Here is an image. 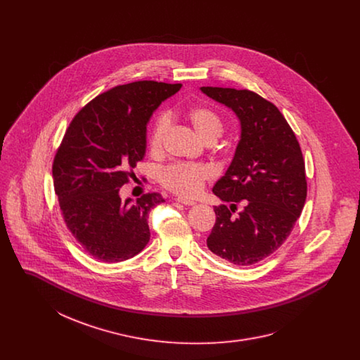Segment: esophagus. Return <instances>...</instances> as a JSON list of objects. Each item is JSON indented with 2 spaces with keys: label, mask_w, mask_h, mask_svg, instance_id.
<instances>
[{
  "label": "esophagus",
  "mask_w": 360,
  "mask_h": 360,
  "mask_svg": "<svg viewBox=\"0 0 360 360\" xmlns=\"http://www.w3.org/2000/svg\"><path fill=\"white\" fill-rule=\"evenodd\" d=\"M175 201H176L178 204H182V205H194V202H193V201H190V200H185V198H175Z\"/></svg>",
  "instance_id": "34e87169"
}]
</instances>
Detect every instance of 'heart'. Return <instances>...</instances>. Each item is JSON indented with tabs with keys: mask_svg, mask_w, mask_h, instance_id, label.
Instances as JSON below:
<instances>
[{
	"mask_svg": "<svg viewBox=\"0 0 360 360\" xmlns=\"http://www.w3.org/2000/svg\"><path fill=\"white\" fill-rule=\"evenodd\" d=\"M186 119L198 136L206 143L216 141L223 134V120L207 106L190 108L186 112ZM170 122L172 120L167 113H162L155 119L148 137V147L153 154H159L162 151L165 137L170 129ZM210 176L212 172L206 166L186 163H174L158 172V181L163 188L186 198L195 197Z\"/></svg>",
	"mask_w": 360,
	"mask_h": 360,
	"instance_id": "b5f03b06",
	"label": "heart"
}]
</instances>
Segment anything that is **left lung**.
Listing matches in <instances>:
<instances>
[{"label":"left lung","mask_w":360,"mask_h":360,"mask_svg":"<svg viewBox=\"0 0 360 360\" xmlns=\"http://www.w3.org/2000/svg\"><path fill=\"white\" fill-rule=\"evenodd\" d=\"M201 90L229 106L241 124L233 160L213 186L225 204L214 206L216 223L206 244L232 264L252 266L285 243L304 209L308 184L302 151L279 109L255 91ZM239 203L243 209L235 215Z\"/></svg>","instance_id":"8db88e82"}]
</instances>
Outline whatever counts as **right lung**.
<instances>
[{
    "instance_id": "obj_1",
    "label": "right lung",
    "mask_w": 360,
    "mask_h": 360,
    "mask_svg": "<svg viewBox=\"0 0 360 360\" xmlns=\"http://www.w3.org/2000/svg\"><path fill=\"white\" fill-rule=\"evenodd\" d=\"M181 84L137 81L112 87L74 116L52 163L53 188L66 226L90 257L117 263L148 243V213L165 202L156 193L121 202L146 154L147 122Z\"/></svg>"
}]
</instances>
